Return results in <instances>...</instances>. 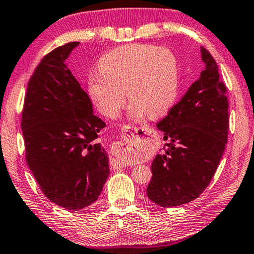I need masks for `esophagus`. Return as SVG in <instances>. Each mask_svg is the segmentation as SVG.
Listing matches in <instances>:
<instances>
[{
	"label": "esophagus",
	"mask_w": 254,
	"mask_h": 254,
	"mask_svg": "<svg viewBox=\"0 0 254 254\" xmlns=\"http://www.w3.org/2000/svg\"><path fill=\"white\" fill-rule=\"evenodd\" d=\"M122 134L123 141L114 143V147H113L114 156L112 158V166L114 168L124 167V165L127 164V154L139 150L140 147L142 146V136L146 134V132L143 127H132L127 126L122 128Z\"/></svg>",
	"instance_id": "34e87169"
}]
</instances>
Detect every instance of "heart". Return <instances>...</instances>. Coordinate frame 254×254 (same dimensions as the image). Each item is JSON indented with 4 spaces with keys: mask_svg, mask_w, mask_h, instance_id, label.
Returning a JSON list of instances; mask_svg holds the SVG:
<instances>
[{
    "mask_svg": "<svg viewBox=\"0 0 254 254\" xmlns=\"http://www.w3.org/2000/svg\"><path fill=\"white\" fill-rule=\"evenodd\" d=\"M130 118L156 119L171 110L179 90L175 56L165 48L131 44L108 52L99 73L90 75L89 94L107 118H116L126 103Z\"/></svg>",
    "mask_w": 254,
    "mask_h": 254,
    "instance_id": "heart-1",
    "label": "heart"
}]
</instances>
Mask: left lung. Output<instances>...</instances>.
<instances>
[{"instance_id":"1","label":"left lung","mask_w":254,"mask_h":254,"mask_svg":"<svg viewBox=\"0 0 254 254\" xmlns=\"http://www.w3.org/2000/svg\"><path fill=\"white\" fill-rule=\"evenodd\" d=\"M200 52V78L157 124L166 144L152 160L147 195L164 208L190 202L206 190L227 143L226 87L211 54L202 46Z\"/></svg>"}]
</instances>
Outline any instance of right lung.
I'll return each mask as SVG.
<instances>
[{"label":"right lung","instance_id":"right-lung-1","mask_svg":"<svg viewBox=\"0 0 254 254\" xmlns=\"http://www.w3.org/2000/svg\"><path fill=\"white\" fill-rule=\"evenodd\" d=\"M78 45L55 48L38 64L28 82L21 121L34 178L46 198L69 210L94 203L110 175L108 155L97 142L106 124L67 67Z\"/></svg>","mask_w":254,"mask_h":254}]
</instances>
